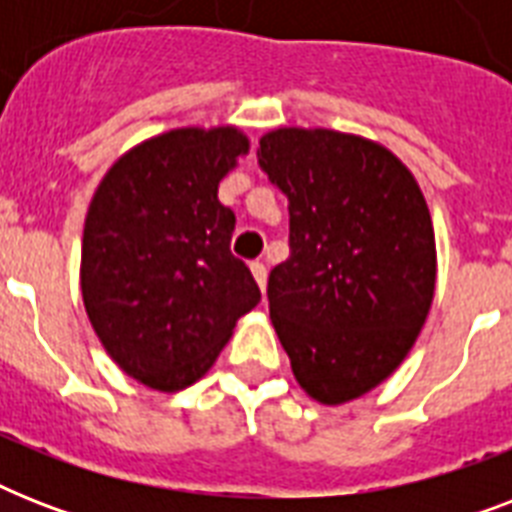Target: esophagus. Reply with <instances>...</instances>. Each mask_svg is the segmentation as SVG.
<instances>
[{
  "label": "esophagus",
  "instance_id": "1",
  "mask_svg": "<svg viewBox=\"0 0 512 512\" xmlns=\"http://www.w3.org/2000/svg\"><path fill=\"white\" fill-rule=\"evenodd\" d=\"M249 268H252V276H255L257 287H260L265 292V287H268V268H265V263L255 260V263L249 265Z\"/></svg>",
  "mask_w": 512,
  "mask_h": 512
}]
</instances>
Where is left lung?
Returning a JSON list of instances; mask_svg holds the SVG:
<instances>
[{"instance_id":"obj_1","label":"left lung","mask_w":512,"mask_h":512,"mask_svg":"<svg viewBox=\"0 0 512 512\" xmlns=\"http://www.w3.org/2000/svg\"><path fill=\"white\" fill-rule=\"evenodd\" d=\"M257 162L289 199V257L271 321L300 388L345 404L412 350L436 289V236L414 175L374 140L281 127Z\"/></svg>"}]
</instances>
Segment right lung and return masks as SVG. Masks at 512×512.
Listing matches in <instances>:
<instances>
[{"mask_svg":"<svg viewBox=\"0 0 512 512\" xmlns=\"http://www.w3.org/2000/svg\"><path fill=\"white\" fill-rule=\"evenodd\" d=\"M249 151L236 127H183L130 148L100 180L82 239L90 324L122 372L154 390L207 374L260 303L231 255L236 215L217 185Z\"/></svg>","mask_w":512,"mask_h":512,"instance_id":"1","label":"right lung"}]
</instances>
